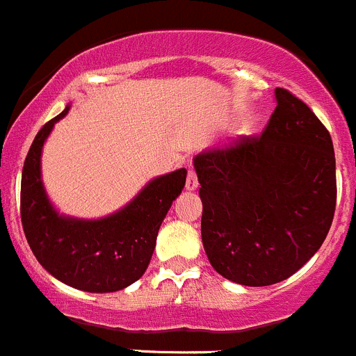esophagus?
Returning <instances> with one entry per match:
<instances>
[{"label": "esophagus", "mask_w": 356, "mask_h": 356, "mask_svg": "<svg viewBox=\"0 0 356 356\" xmlns=\"http://www.w3.org/2000/svg\"><path fill=\"white\" fill-rule=\"evenodd\" d=\"M199 185L197 181V175H195L194 168H188V175H187V181H185V187H187V191H195Z\"/></svg>", "instance_id": "1"}]
</instances>
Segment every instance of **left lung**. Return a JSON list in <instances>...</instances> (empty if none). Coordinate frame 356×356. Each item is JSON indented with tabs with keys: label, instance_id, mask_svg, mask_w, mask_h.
<instances>
[{
	"label": "left lung",
	"instance_id": "obj_1",
	"mask_svg": "<svg viewBox=\"0 0 356 356\" xmlns=\"http://www.w3.org/2000/svg\"><path fill=\"white\" fill-rule=\"evenodd\" d=\"M260 136L194 159L201 234L213 269L246 286L280 283L323 245L336 211L332 138L306 103L277 87Z\"/></svg>",
	"mask_w": 356,
	"mask_h": 356
}]
</instances>
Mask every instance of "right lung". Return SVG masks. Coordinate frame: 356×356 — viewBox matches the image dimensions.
<instances>
[{"label": "right lung", "instance_id": "right-lung-1", "mask_svg": "<svg viewBox=\"0 0 356 356\" xmlns=\"http://www.w3.org/2000/svg\"><path fill=\"white\" fill-rule=\"evenodd\" d=\"M67 110L38 131L24 161L20 181L24 234L36 260L59 282L83 292H117L138 282L147 270L162 220L185 187L187 169L152 180L129 204L106 218L59 215L43 188L40 159L54 124Z\"/></svg>", "mask_w": 356, "mask_h": 356}]
</instances>
